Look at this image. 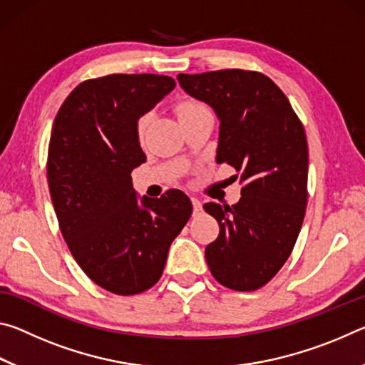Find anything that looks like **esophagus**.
I'll use <instances>...</instances> for the list:
<instances>
[{
  "mask_svg": "<svg viewBox=\"0 0 365 365\" xmlns=\"http://www.w3.org/2000/svg\"><path fill=\"white\" fill-rule=\"evenodd\" d=\"M191 205H193V214L197 215L202 211V202L197 197H191Z\"/></svg>",
  "mask_w": 365,
  "mask_h": 365,
  "instance_id": "esophagus-1",
  "label": "esophagus"
}]
</instances>
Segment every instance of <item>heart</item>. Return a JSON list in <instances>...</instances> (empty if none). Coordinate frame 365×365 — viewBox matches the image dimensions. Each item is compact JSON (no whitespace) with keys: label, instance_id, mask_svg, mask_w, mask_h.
<instances>
[{"label":"heart","instance_id":"heart-1","mask_svg":"<svg viewBox=\"0 0 365 365\" xmlns=\"http://www.w3.org/2000/svg\"><path fill=\"white\" fill-rule=\"evenodd\" d=\"M202 109H207L205 104L197 103V101H183L177 106V114L178 117H183V115H188V114H193L197 113V110H202ZM148 123H150V119L148 117H141L140 122H138V137L143 138L145 133H146V128H148Z\"/></svg>","mask_w":365,"mask_h":365}]
</instances>
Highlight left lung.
<instances>
[{
	"label": "left lung",
	"instance_id": "1",
	"mask_svg": "<svg viewBox=\"0 0 365 365\" xmlns=\"http://www.w3.org/2000/svg\"><path fill=\"white\" fill-rule=\"evenodd\" d=\"M177 80L185 93L217 115V164L242 172L237 205H205L220 227L217 240L206 246L209 270L227 288L252 292L287 262L304 220V127L288 98L264 73L227 69L178 73Z\"/></svg>",
	"mask_w": 365,
	"mask_h": 365
}]
</instances>
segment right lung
<instances>
[{"label":"right lung","instance_id":"obj_1","mask_svg":"<svg viewBox=\"0 0 365 365\" xmlns=\"http://www.w3.org/2000/svg\"><path fill=\"white\" fill-rule=\"evenodd\" d=\"M174 88V78L154 73L86 80L53 123L46 172L61 233L85 274L110 293L151 288L193 211L180 190L138 197L130 177L146 160L140 117Z\"/></svg>","mask_w":365,"mask_h":365}]
</instances>
